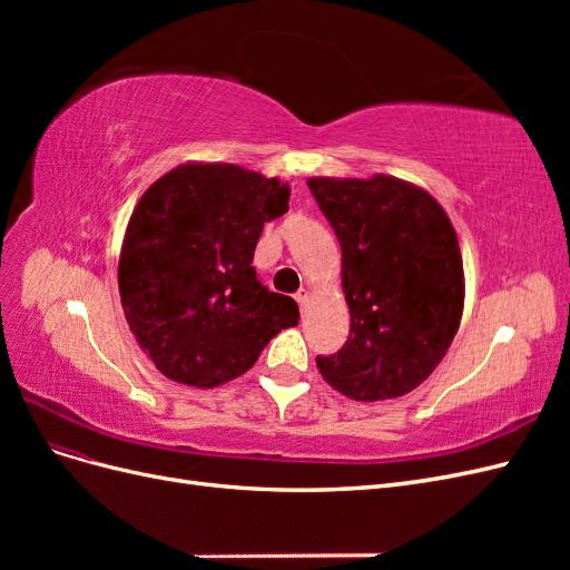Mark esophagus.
Returning a JSON list of instances; mask_svg holds the SVG:
<instances>
[{"instance_id": "obj_1", "label": "esophagus", "mask_w": 570, "mask_h": 570, "mask_svg": "<svg viewBox=\"0 0 570 570\" xmlns=\"http://www.w3.org/2000/svg\"><path fill=\"white\" fill-rule=\"evenodd\" d=\"M295 299H297V304L302 306V312H304V308H306V302H308V292H306V289H299L297 295H295Z\"/></svg>"}]
</instances>
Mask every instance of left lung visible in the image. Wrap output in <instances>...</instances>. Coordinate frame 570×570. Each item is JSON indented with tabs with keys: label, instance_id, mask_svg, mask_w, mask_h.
<instances>
[{
	"label": "left lung",
	"instance_id": "obj_1",
	"mask_svg": "<svg viewBox=\"0 0 570 570\" xmlns=\"http://www.w3.org/2000/svg\"><path fill=\"white\" fill-rule=\"evenodd\" d=\"M342 247L350 337L318 356L323 381L356 402L396 400L435 371L463 314V262L450 216L406 180L308 178Z\"/></svg>",
	"mask_w": 570,
	"mask_h": 570
}]
</instances>
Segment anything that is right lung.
Segmentation results:
<instances>
[{
    "instance_id": "1",
    "label": "right lung",
    "mask_w": 570,
    "mask_h": 570,
    "mask_svg": "<svg viewBox=\"0 0 570 570\" xmlns=\"http://www.w3.org/2000/svg\"><path fill=\"white\" fill-rule=\"evenodd\" d=\"M287 202L278 178L204 161L168 170L137 202L118 258L120 304L170 381L218 387L297 325V302L268 292L252 266L264 223Z\"/></svg>"
}]
</instances>
